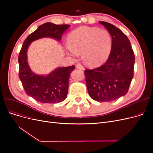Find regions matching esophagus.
Masks as SVG:
<instances>
[{"label": "esophagus", "instance_id": "obj_1", "mask_svg": "<svg viewBox=\"0 0 153 153\" xmlns=\"http://www.w3.org/2000/svg\"><path fill=\"white\" fill-rule=\"evenodd\" d=\"M76 68L77 69H84V66H83L81 64H76Z\"/></svg>", "mask_w": 153, "mask_h": 153}]
</instances>
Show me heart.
I'll return each mask as SVG.
<instances>
[{
    "instance_id": "1",
    "label": "heart",
    "mask_w": 153,
    "mask_h": 153,
    "mask_svg": "<svg viewBox=\"0 0 153 153\" xmlns=\"http://www.w3.org/2000/svg\"><path fill=\"white\" fill-rule=\"evenodd\" d=\"M66 50L74 57L82 52L84 62L91 66L104 63L112 50V38L109 32L96 27L82 26L73 30L68 36Z\"/></svg>"
}]
</instances>
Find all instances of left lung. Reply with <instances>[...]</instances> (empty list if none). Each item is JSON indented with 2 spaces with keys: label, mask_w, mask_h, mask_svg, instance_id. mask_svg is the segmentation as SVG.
Returning a JSON list of instances; mask_svg holds the SVG:
<instances>
[{
  "label": "left lung",
  "mask_w": 153,
  "mask_h": 153,
  "mask_svg": "<svg viewBox=\"0 0 153 153\" xmlns=\"http://www.w3.org/2000/svg\"><path fill=\"white\" fill-rule=\"evenodd\" d=\"M112 36V50L106 62L98 68L85 69L91 98L109 102L126 95L133 78L135 55L130 41L121 30L106 22H100Z\"/></svg>",
  "instance_id": "left-lung-1"
}]
</instances>
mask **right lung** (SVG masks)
<instances>
[{
  "label": "right lung",
  "mask_w": 153,
  "mask_h": 153,
  "mask_svg": "<svg viewBox=\"0 0 153 153\" xmlns=\"http://www.w3.org/2000/svg\"><path fill=\"white\" fill-rule=\"evenodd\" d=\"M69 25H55L47 22L40 25L25 39L18 56L19 78L25 93L44 103L61 102L67 98L69 78L75 66L57 68L48 75H37L31 70L27 62V50L33 41L43 38L61 41Z\"/></svg>",
  "instance_id": "obj_1"
}]
</instances>
